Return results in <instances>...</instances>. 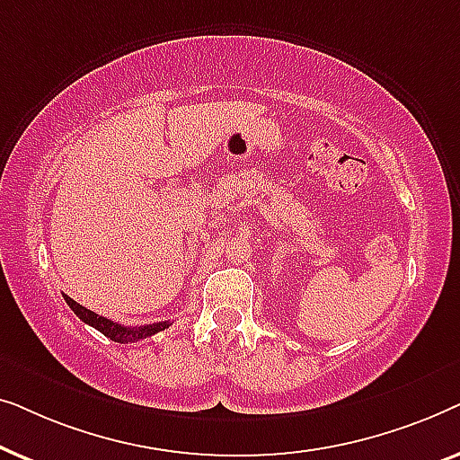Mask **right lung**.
Masks as SVG:
<instances>
[{"mask_svg":"<svg viewBox=\"0 0 460 460\" xmlns=\"http://www.w3.org/2000/svg\"><path fill=\"white\" fill-rule=\"evenodd\" d=\"M62 297H65L68 307H71V310L77 314L79 320H84L85 324L93 326V329L102 332L104 337H109V339H112V341H117V343H136V341H140V339L153 337L155 332L165 331L167 326H169V323H155V324L136 326V329H131V326H121V324L112 323V320H109V318L98 316L96 312L85 310L84 305H79L77 301L68 297V295H62Z\"/></svg>","mask_w":460,"mask_h":460,"instance_id":"add662e5","label":"right lung"}]
</instances>
